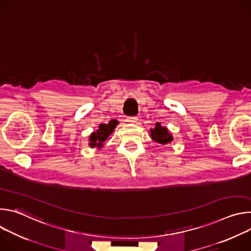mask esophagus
Instances as JSON below:
<instances>
[{
  "label": "esophagus",
  "mask_w": 251,
  "mask_h": 251,
  "mask_svg": "<svg viewBox=\"0 0 251 251\" xmlns=\"http://www.w3.org/2000/svg\"><path fill=\"white\" fill-rule=\"evenodd\" d=\"M126 121H127L128 123H130V124H135V123H137L138 119H137V117H128V118L126 119Z\"/></svg>",
  "instance_id": "34e87169"
}]
</instances>
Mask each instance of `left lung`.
Returning <instances> with one entry per match:
<instances>
[{"label": "left lung", "instance_id": "1", "mask_svg": "<svg viewBox=\"0 0 251 251\" xmlns=\"http://www.w3.org/2000/svg\"><path fill=\"white\" fill-rule=\"evenodd\" d=\"M149 135L153 141H155L156 143L161 145L171 144V143L174 141V137L172 133L166 127L161 126L160 123H157L155 128H151Z\"/></svg>", "mask_w": 251, "mask_h": 251}]
</instances>
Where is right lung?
Listing matches in <instances>:
<instances>
[{
    "label": "right lung",
    "mask_w": 251,
    "mask_h": 251,
    "mask_svg": "<svg viewBox=\"0 0 251 251\" xmlns=\"http://www.w3.org/2000/svg\"><path fill=\"white\" fill-rule=\"evenodd\" d=\"M118 121L113 119L108 124H100L98 129L92 132L89 136L88 145L90 148L101 149L104 146V142L114 132Z\"/></svg>",
    "instance_id": "1"
}]
</instances>
